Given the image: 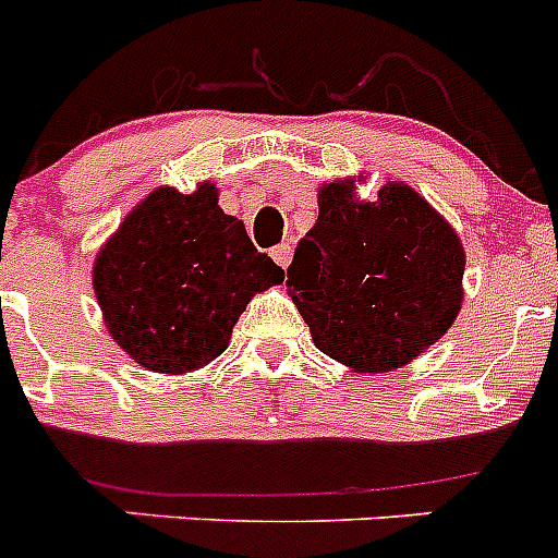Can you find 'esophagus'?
Masks as SVG:
<instances>
[{"label": "esophagus", "instance_id": "1", "mask_svg": "<svg viewBox=\"0 0 558 558\" xmlns=\"http://www.w3.org/2000/svg\"><path fill=\"white\" fill-rule=\"evenodd\" d=\"M270 256H274L276 265H282V268H288L290 256H293V248H290L288 243H282V245H276V248H270Z\"/></svg>", "mask_w": 558, "mask_h": 558}]
</instances>
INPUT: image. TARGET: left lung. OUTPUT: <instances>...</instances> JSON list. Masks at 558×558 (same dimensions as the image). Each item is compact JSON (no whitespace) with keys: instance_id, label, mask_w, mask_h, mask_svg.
I'll return each mask as SVG.
<instances>
[{"instance_id":"left-lung-1","label":"left lung","mask_w":558,"mask_h":558,"mask_svg":"<svg viewBox=\"0 0 558 558\" xmlns=\"http://www.w3.org/2000/svg\"><path fill=\"white\" fill-rule=\"evenodd\" d=\"M466 254L416 190L388 181L372 201L354 181L318 190V220L295 245L288 293L313 343L352 372H391L433 347L463 302Z\"/></svg>"}]
</instances>
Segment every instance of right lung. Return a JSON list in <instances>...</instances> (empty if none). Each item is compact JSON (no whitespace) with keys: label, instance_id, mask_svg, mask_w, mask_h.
<instances>
[{"label":"right lung","instance_id":"1","mask_svg":"<svg viewBox=\"0 0 558 558\" xmlns=\"http://www.w3.org/2000/svg\"><path fill=\"white\" fill-rule=\"evenodd\" d=\"M111 338L147 372L186 374L226 352L256 293L284 282L218 186L153 190L100 248L92 270Z\"/></svg>","mask_w":558,"mask_h":558}]
</instances>
